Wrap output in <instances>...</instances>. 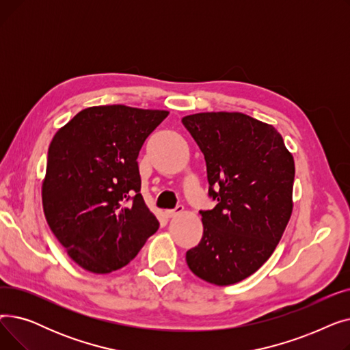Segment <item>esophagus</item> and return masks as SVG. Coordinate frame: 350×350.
<instances>
[{"mask_svg": "<svg viewBox=\"0 0 350 350\" xmlns=\"http://www.w3.org/2000/svg\"><path fill=\"white\" fill-rule=\"evenodd\" d=\"M183 210H185V207H183V206H177L174 210H165L164 213H165V215H167L169 218H172V217H176L177 214H181Z\"/></svg>", "mask_w": 350, "mask_h": 350, "instance_id": "obj_1", "label": "esophagus"}]
</instances>
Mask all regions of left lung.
Wrapping results in <instances>:
<instances>
[{
	"label": "left lung",
	"instance_id": "left-lung-1",
	"mask_svg": "<svg viewBox=\"0 0 350 350\" xmlns=\"http://www.w3.org/2000/svg\"><path fill=\"white\" fill-rule=\"evenodd\" d=\"M207 165L213 210L200 211L203 237L186 254L206 282H240L277 248L292 214L295 163L272 124L240 112H206L181 119Z\"/></svg>",
	"mask_w": 350,
	"mask_h": 350
}]
</instances>
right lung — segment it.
<instances>
[{"label":"right lung","mask_w":350,"mask_h":350,"mask_svg":"<svg viewBox=\"0 0 350 350\" xmlns=\"http://www.w3.org/2000/svg\"><path fill=\"white\" fill-rule=\"evenodd\" d=\"M167 115L124 105L92 106L55 133L42 181L44 213L83 269H120L157 231V218L140 194L137 156Z\"/></svg>","instance_id":"add662e5"}]
</instances>
